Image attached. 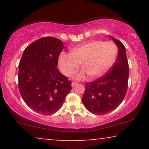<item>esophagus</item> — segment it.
<instances>
[{
	"label": "esophagus",
	"mask_w": 149,
	"mask_h": 149,
	"mask_svg": "<svg viewBox=\"0 0 149 149\" xmlns=\"http://www.w3.org/2000/svg\"><path fill=\"white\" fill-rule=\"evenodd\" d=\"M76 85H77V83H76V82H72V83H71L72 87H74Z\"/></svg>",
	"instance_id": "34e87169"
}]
</instances>
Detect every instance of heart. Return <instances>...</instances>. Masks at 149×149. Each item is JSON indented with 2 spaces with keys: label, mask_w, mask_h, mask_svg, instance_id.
<instances>
[{
  "label": "heart",
  "mask_w": 149,
  "mask_h": 149,
  "mask_svg": "<svg viewBox=\"0 0 149 149\" xmlns=\"http://www.w3.org/2000/svg\"><path fill=\"white\" fill-rule=\"evenodd\" d=\"M117 53V47L113 42L89 40L72 49L70 54L62 53L59 56L58 65L63 74L69 77L81 64L82 69L72 74L74 80H83L87 75L96 78L111 68Z\"/></svg>",
  "instance_id": "b5f03b06"
}]
</instances>
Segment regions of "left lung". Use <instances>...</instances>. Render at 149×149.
I'll return each mask as SVG.
<instances>
[{"label": "left lung", "instance_id": "left-lung-1", "mask_svg": "<svg viewBox=\"0 0 149 149\" xmlns=\"http://www.w3.org/2000/svg\"><path fill=\"white\" fill-rule=\"evenodd\" d=\"M118 47V58L109 73L93 82L87 83L83 104L91 113L104 115L121 104L127 89L129 66L125 46L109 35Z\"/></svg>", "mask_w": 149, "mask_h": 149}]
</instances>
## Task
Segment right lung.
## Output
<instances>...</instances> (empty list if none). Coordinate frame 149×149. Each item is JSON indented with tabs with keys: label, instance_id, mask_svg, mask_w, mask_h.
Instances as JSON below:
<instances>
[{
	"label": "right lung",
	"instance_id": "right-lung-1",
	"mask_svg": "<svg viewBox=\"0 0 149 149\" xmlns=\"http://www.w3.org/2000/svg\"><path fill=\"white\" fill-rule=\"evenodd\" d=\"M64 43L42 37L24 50L19 64V89L25 103L36 113L49 115L60 109L70 92L71 81L58 69Z\"/></svg>",
	"mask_w": 149,
	"mask_h": 149
}]
</instances>
